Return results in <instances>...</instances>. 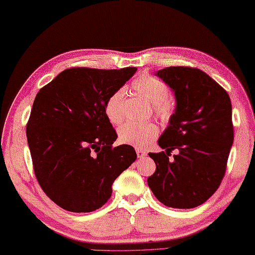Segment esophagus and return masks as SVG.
Instances as JSON below:
<instances>
[{
  "mask_svg": "<svg viewBox=\"0 0 255 255\" xmlns=\"http://www.w3.org/2000/svg\"><path fill=\"white\" fill-rule=\"evenodd\" d=\"M136 154H137V157L142 158V157H145L146 156V152H145L144 149H141V148H136Z\"/></svg>",
  "mask_w": 255,
  "mask_h": 255,
  "instance_id": "34e87169",
  "label": "esophagus"
}]
</instances>
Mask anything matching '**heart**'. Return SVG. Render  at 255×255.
<instances>
[{
	"instance_id": "1",
	"label": "heart",
	"mask_w": 255,
	"mask_h": 255,
	"mask_svg": "<svg viewBox=\"0 0 255 255\" xmlns=\"http://www.w3.org/2000/svg\"><path fill=\"white\" fill-rule=\"evenodd\" d=\"M133 88L139 96L154 106L155 112L162 119H168L173 112V103L169 101L168 88L163 81L148 75L138 77L133 82ZM124 89H119L109 97L106 103V114L112 123L122 120V101ZM158 128L153 123L126 122L119 128V139L123 144L135 147H145L156 137Z\"/></svg>"
}]
</instances>
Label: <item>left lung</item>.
Listing matches in <instances>:
<instances>
[{
  "label": "left lung",
  "instance_id": "left-lung-1",
  "mask_svg": "<svg viewBox=\"0 0 255 255\" xmlns=\"http://www.w3.org/2000/svg\"><path fill=\"white\" fill-rule=\"evenodd\" d=\"M155 76L174 92L176 106L158 138L166 153H148L156 170L147 184L165 206L190 209L209 199L225 176L233 143L230 97L197 68L167 67ZM175 148L179 154L169 160Z\"/></svg>",
  "mask_w": 255,
  "mask_h": 255
}]
</instances>
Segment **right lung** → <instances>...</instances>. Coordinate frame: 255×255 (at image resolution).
<instances>
[{"label":"right lung","mask_w":255,"mask_h":255,"mask_svg":"<svg viewBox=\"0 0 255 255\" xmlns=\"http://www.w3.org/2000/svg\"><path fill=\"white\" fill-rule=\"evenodd\" d=\"M137 68L61 71L36 96L26 127L34 171L62 209L91 212L110 199L112 185L136 159L133 146L113 147L118 135L106 103Z\"/></svg>","instance_id":"1"}]
</instances>
